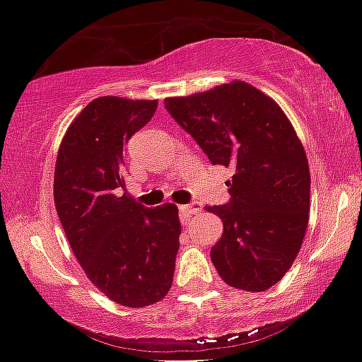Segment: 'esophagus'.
Segmentation results:
<instances>
[{"label": "esophagus", "instance_id": "esophagus-1", "mask_svg": "<svg viewBox=\"0 0 362 362\" xmlns=\"http://www.w3.org/2000/svg\"><path fill=\"white\" fill-rule=\"evenodd\" d=\"M202 208H203V204L198 203V202L189 203V204H182V206H178V211H180V218L184 222H189L192 217H194V215L202 214Z\"/></svg>", "mask_w": 362, "mask_h": 362}]
</instances>
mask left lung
Instances as JSON below:
<instances>
[{
  "instance_id": "8db88e82",
  "label": "left lung",
  "mask_w": 362,
  "mask_h": 362,
  "mask_svg": "<svg viewBox=\"0 0 362 362\" xmlns=\"http://www.w3.org/2000/svg\"><path fill=\"white\" fill-rule=\"evenodd\" d=\"M164 107L211 164L233 170L231 199L206 206L224 224L210 250L215 269L236 289H269L293 266L308 226L310 168L293 124L242 80L166 98Z\"/></svg>"
}]
</instances>
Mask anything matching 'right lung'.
Returning a JSON list of instances; mask_svg holds the SVG:
<instances>
[{
    "label": "right lung",
    "instance_id": "right-lung-1",
    "mask_svg": "<svg viewBox=\"0 0 362 362\" xmlns=\"http://www.w3.org/2000/svg\"><path fill=\"white\" fill-rule=\"evenodd\" d=\"M156 100L103 96L69 124L54 173V202L87 279L129 308L170 291L178 252V208H145L126 192L124 147L154 115Z\"/></svg>",
    "mask_w": 362,
    "mask_h": 362
}]
</instances>
